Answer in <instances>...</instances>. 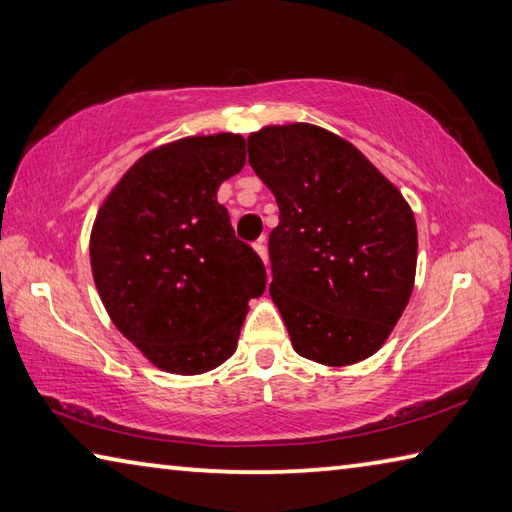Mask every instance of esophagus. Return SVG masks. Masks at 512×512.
<instances>
[{
	"instance_id": "1",
	"label": "esophagus",
	"mask_w": 512,
	"mask_h": 512,
	"mask_svg": "<svg viewBox=\"0 0 512 512\" xmlns=\"http://www.w3.org/2000/svg\"><path fill=\"white\" fill-rule=\"evenodd\" d=\"M255 253L262 257V262L268 264V250H266V237H262L259 241H255Z\"/></svg>"
}]
</instances>
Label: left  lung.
Returning <instances> with one entry per match:
<instances>
[{
  "instance_id": "1",
  "label": "left lung",
  "mask_w": 512,
  "mask_h": 512,
  "mask_svg": "<svg viewBox=\"0 0 512 512\" xmlns=\"http://www.w3.org/2000/svg\"><path fill=\"white\" fill-rule=\"evenodd\" d=\"M248 162L280 207L268 291L293 350L323 366L372 357L413 291L409 203L357 146L314 124L250 133Z\"/></svg>"
}]
</instances>
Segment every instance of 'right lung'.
Listing matches in <instances>:
<instances>
[{
  "instance_id": "right-lung-1",
  "label": "right lung",
  "mask_w": 512,
  "mask_h": 512,
  "mask_svg": "<svg viewBox=\"0 0 512 512\" xmlns=\"http://www.w3.org/2000/svg\"><path fill=\"white\" fill-rule=\"evenodd\" d=\"M246 140L194 135L144 153L101 203L90 235L99 298L155 368L201 375L237 350L248 300L266 289L262 259L216 201L244 169Z\"/></svg>"
}]
</instances>
